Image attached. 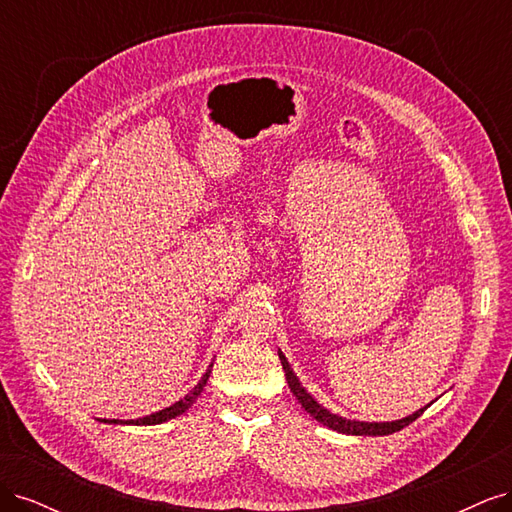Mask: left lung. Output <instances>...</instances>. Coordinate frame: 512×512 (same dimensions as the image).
Segmentation results:
<instances>
[{
    "label": "left lung",
    "instance_id": "obj_1",
    "mask_svg": "<svg viewBox=\"0 0 512 512\" xmlns=\"http://www.w3.org/2000/svg\"><path fill=\"white\" fill-rule=\"evenodd\" d=\"M280 361H282V367H284V374H286L290 391H292L294 397H297V399L301 401V406H303L309 414H312L318 423L327 425V427H331V429H335V431H339V433H348V436H389V433H395V431H399V429H404L406 425L414 423L416 418L425 412V408H423V410H418V412H414V414H410V416H406V418H401V421H393V423H359V421H346V418L337 416V414H331L329 410H324V408L318 404V401L312 399V395L305 393V389L301 386V382L297 380V376L292 374V369H290V365H288V361H286V356H284L282 352H280Z\"/></svg>",
    "mask_w": 512,
    "mask_h": 512
}]
</instances>
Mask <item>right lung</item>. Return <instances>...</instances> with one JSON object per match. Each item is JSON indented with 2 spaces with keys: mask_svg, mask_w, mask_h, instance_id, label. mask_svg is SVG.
<instances>
[{
  "mask_svg": "<svg viewBox=\"0 0 512 512\" xmlns=\"http://www.w3.org/2000/svg\"><path fill=\"white\" fill-rule=\"evenodd\" d=\"M213 367V365H211ZM209 374H211V369H207L205 371V376L200 378V382L194 386V389L185 395V397H181L177 404H173V406H168V408H164V410H160V412H156V414H149V416H145V418H136V421H126V423H132V425H158V423H164V421H168V418H175V416H179V414H183L185 410H188L194 401L198 399V395H200V391L205 389V384H207V380H209ZM106 421V418H104ZM108 423H119L117 418H111V421Z\"/></svg>",
  "mask_w": 512,
  "mask_h": 512,
  "instance_id": "add662e5",
  "label": "right lung"
}]
</instances>
